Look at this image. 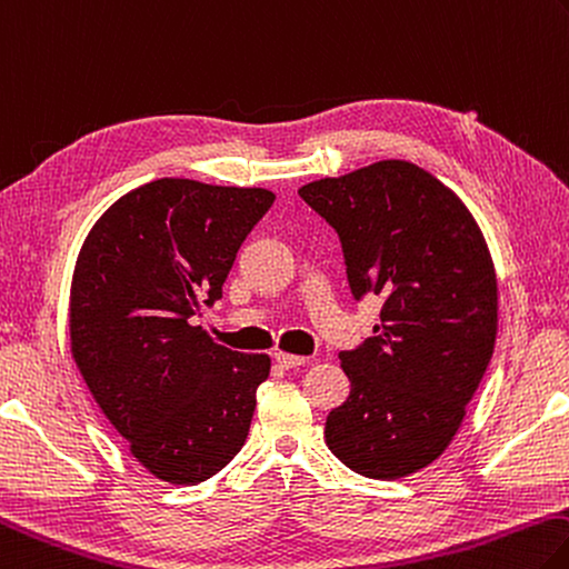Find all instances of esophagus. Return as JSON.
Here are the masks:
<instances>
[{"label":"esophagus","mask_w":569,"mask_h":569,"mask_svg":"<svg viewBox=\"0 0 569 569\" xmlns=\"http://www.w3.org/2000/svg\"><path fill=\"white\" fill-rule=\"evenodd\" d=\"M308 358H303V356H293V353H276V363L281 366V368H298V366H303Z\"/></svg>","instance_id":"1"}]
</instances>
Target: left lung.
<instances>
[{"label": "left lung", "mask_w": 569, "mask_h": 569, "mask_svg": "<svg viewBox=\"0 0 569 569\" xmlns=\"http://www.w3.org/2000/svg\"><path fill=\"white\" fill-rule=\"evenodd\" d=\"M343 246L350 293L386 296L373 338L340 353L350 380L326 442L350 470L398 480L456 438L492 358L498 278L456 193L410 161H378L298 189Z\"/></svg>", "instance_id": "left-lung-1"}]
</instances>
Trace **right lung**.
I'll return each mask as SVG.
<instances>
[{"label": "right lung", "instance_id": "right-lung-1", "mask_svg": "<svg viewBox=\"0 0 569 569\" xmlns=\"http://www.w3.org/2000/svg\"><path fill=\"white\" fill-rule=\"evenodd\" d=\"M266 189L159 179L121 196L81 246L69 298L71 356L131 456L199 485L249 436L271 358L213 343L191 318L213 306Z\"/></svg>", "mask_w": 569, "mask_h": 569}]
</instances>
